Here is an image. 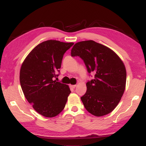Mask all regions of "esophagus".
<instances>
[{"instance_id":"1","label":"esophagus","mask_w":146,"mask_h":146,"mask_svg":"<svg viewBox=\"0 0 146 146\" xmlns=\"http://www.w3.org/2000/svg\"><path fill=\"white\" fill-rule=\"evenodd\" d=\"M70 86L71 88H75L76 87V85H71Z\"/></svg>"}]
</instances>
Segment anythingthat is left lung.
Instances as JSON below:
<instances>
[{"label":"left lung","instance_id":"1","mask_svg":"<svg viewBox=\"0 0 146 146\" xmlns=\"http://www.w3.org/2000/svg\"><path fill=\"white\" fill-rule=\"evenodd\" d=\"M71 56L84 61L94 79L86 83V92L81 97L86 110L101 117L112 111L119 103L126 84V70L118 55L111 49L92 40L76 43Z\"/></svg>","mask_w":146,"mask_h":146}]
</instances>
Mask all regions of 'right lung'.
Returning <instances> with one entry per match:
<instances>
[{
	"label": "right lung",
	"instance_id": "add662e5",
	"mask_svg": "<svg viewBox=\"0 0 146 146\" xmlns=\"http://www.w3.org/2000/svg\"><path fill=\"white\" fill-rule=\"evenodd\" d=\"M74 44L56 40L40 43L27 55L20 70V83L27 100L46 117L58 115L71 93L67 85L53 80L60 72L64 54Z\"/></svg>",
	"mask_w": 146,
	"mask_h": 146
}]
</instances>
